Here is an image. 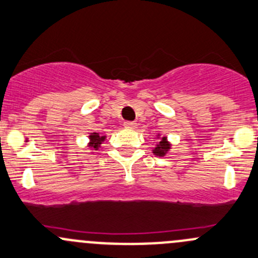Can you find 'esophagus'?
I'll list each match as a JSON object with an SVG mask.
<instances>
[{
  "mask_svg": "<svg viewBox=\"0 0 258 258\" xmlns=\"http://www.w3.org/2000/svg\"><path fill=\"white\" fill-rule=\"evenodd\" d=\"M123 126L126 127V128H135V127H136V123H135L134 121H124Z\"/></svg>",
  "mask_w": 258,
  "mask_h": 258,
  "instance_id": "esophagus-1",
  "label": "esophagus"
}]
</instances>
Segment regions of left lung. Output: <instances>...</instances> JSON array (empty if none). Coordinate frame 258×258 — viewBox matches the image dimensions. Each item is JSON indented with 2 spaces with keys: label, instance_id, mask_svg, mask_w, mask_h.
I'll list each match as a JSON object with an SVG mask.
<instances>
[{
  "label": "left lung",
  "instance_id": "left-lung-1",
  "mask_svg": "<svg viewBox=\"0 0 258 258\" xmlns=\"http://www.w3.org/2000/svg\"><path fill=\"white\" fill-rule=\"evenodd\" d=\"M169 143L167 142V140H165V137H163L161 140V142L158 143V146H157L156 148H154L153 153L157 154V156H164L165 152L169 150Z\"/></svg>",
  "mask_w": 258,
  "mask_h": 258
}]
</instances>
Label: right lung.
<instances>
[{
	"instance_id": "1",
	"label": "right lung",
	"mask_w": 258,
	"mask_h": 258,
	"mask_svg": "<svg viewBox=\"0 0 258 258\" xmlns=\"http://www.w3.org/2000/svg\"><path fill=\"white\" fill-rule=\"evenodd\" d=\"M104 140H105V136H100L99 134L94 132L93 135H90V145H89V146L95 148V150H97V148H99V145Z\"/></svg>"
}]
</instances>
